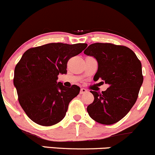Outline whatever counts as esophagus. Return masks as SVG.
<instances>
[{
    "label": "esophagus",
    "instance_id": "esophagus-1",
    "mask_svg": "<svg viewBox=\"0 0 155 155\" xmlns=\"http://www.w3.org/2000/svg\"><path fill=\"white\" fill-rule=\"evenodd\" d=\"M87 92V90L86 89V88H82L81 89V92H80V93H81V94H85V93H86Z\"/></svg>",
    "mask_w": 155,
    "mask_h": 155
}]
</instances>
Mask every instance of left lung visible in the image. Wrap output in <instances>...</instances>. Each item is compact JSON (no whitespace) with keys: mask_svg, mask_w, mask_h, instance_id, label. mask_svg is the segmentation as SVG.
I'll return each mask as SVG.
<instances>
[{"mask_svg":"<svg viewBox=\"0 0 155 155\" xmlns=\"http://www.w3.org/2000/svg\"><path fill=\"white\" fill-rule=\"evenodd\" d=\"M84 53L98 62L94 80L101 78L109 85L102 93L91 91L94 100L87 107L88 115L100 124H115L128 114L138 99L143 81L141 63L129 48L111 43H94Z\"/></svg>","mask_w":155,"mask_h":155,"instance_id":"8db88e82","label":"left lung"}]
</instances>
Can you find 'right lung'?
Here are the masks:
<instances>
[{"label":"right lung","instance_id":"1","mask_svg":"<svg viewBox=\"0 0 155 155\" xmlns=\"http://www.w3.org/2000/svg\"><path fill=\"white\" fill-rule=\"evenodd\" d=\"M86 43H50L24 53L15 69L14 85L22 108L34 122L52 126L66 115L70 101L79 94V86L70 88L57 82L67 72V62L81 53Z\"/></svg>","mask_w":155,"mask_h":155}]
</instances>
